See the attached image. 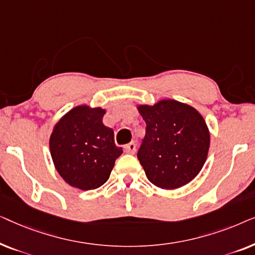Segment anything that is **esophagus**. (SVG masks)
<instances>
[{
  "instance_id": "1",
  "label": "esophagus",
  "mask_w": 255,
  "mask_h": 255,
  "mask_svg": "<svg viewBox=\"0 0 255 255\" xmlns=\"http://www.w3.org/2000/svg\"><path fill=\"white\" fill-rule=\"evenodd\" d=\"M125 152L128 153V154H134L135 151H137V144H135V141H131L130 144L125 145Z\"/></svg>"
}]
</instances>
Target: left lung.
<instances>
[{"label":"left lung","mask_w":255,"mask_h":255,"mask_svg":"<svg viewBox=\"0 0 255 255\" xmlns=\"http://www.w3.org/2000/svg\"><path fill=\"white\" fill-rule=\"evenodd\" d=\"M146 134L138 160L146 176L162 189H176L201 172L208 156L210 133L195 108L175 100L138 106Z\"/></svg>","instance_id":"obj_1"}]
</instances>
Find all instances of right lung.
<instances>
[{"label":"right lung","mask_w":255,"mask_h":255,"mask_svg":"<svg viewBox=\"0 0 255 255\" xmlns=\"http://www.w3.org/2000/svg\"><path fill=\"white\" fill-rule=\"evenodd\" d=\"M106 110L78 106L54 125L50 152L55 169L69 186L96 189L109 179L115 161L123 153L114 130L103 124Z\"/></svg>","instance_id":"obj_1"}]
</instances>
